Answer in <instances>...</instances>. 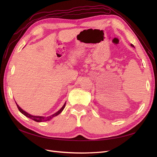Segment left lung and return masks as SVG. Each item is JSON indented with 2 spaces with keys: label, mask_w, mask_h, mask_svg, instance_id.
<instances>
[{
  "label": "left lung",
  "mask_w": 157,
  "mask_h": 157,
  "mask_svg": "<svg viewBox=\"0 0 157 157\" xmlns=\"http://www.w3.org/2000/svg\"><path fill=\"white\" fill-rule=\"evenodd\" d=\"M132 46H133V45H132Z\"/></svg>",
  "instance_id": "obj_1"
}]
</instances>
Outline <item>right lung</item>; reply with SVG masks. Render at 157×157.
Returning a JSON list of instances; mask_svg holds the SVG:
<instances>
[{"label": "right lung", "mask_w": 157, "mask_h": 157, "mask_svg": "<svg viewBox=\"0 0 157 157\" xmlns=\"http://www.w3.org/2000/svg\"><path fill=\"white\" fill-rule=\"evenodd\" d=\"M16 105H17V108H18V109H19V111H20L22 114H23V115H24L25 116H26L27 117L29 118H31V119H32V120H33V121H36V122H43V121H48L50 120L51 118H52L53 117H56V116H57V115H58L59 114H60L61 112L63 110V109L65 108V103L64 104L63 106L61 108L60 110H59L57 113H54V115H51V116H50V117H47L31 115H30V114H29V113H27V112H25V111H23V109H21V108L20 107V106H19V105H17V103H16Z\"/></svg>", "instance_id": "obj_1"}]
</instances>
